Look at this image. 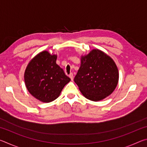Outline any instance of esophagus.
Returning a JSON list of instances; mask_svg holds the SVG:
<instances>
[{
    "label": "esophagus",
    "instance_id": "obj_1",
    "mask_svg": "<svg viewBox=\"0 0 147 147\" xmlns=\"http://www.w3.org/2000/svg\"><path fill=\"white\" fill-rule=\"evenodd\" d=\"M69 77H70L71 80H73V73H71L70 74H69Z\"/></svg>",
    "mask_w": 147,
    "mask_h": 147
}]
</instances>
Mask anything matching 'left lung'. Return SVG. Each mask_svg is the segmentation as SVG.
<instances>
[{
    "mask_svg": "<svg viewBox=\"0 0 147 147\" xmlns=\"http://www.w3.org/2000/svg\"><path fill=\"white\" fill-rule=\"evenodd\" d=\"M83 95L98 101L109 96L118 84L119 72L110 57L94 49L81 59V65L74 79Z\"/></svg>",
    "mask_w": 147,
    "mask_h": 147,
    "instance_id": "8db88e82",
    "label": "left lung"
}]
</instances>
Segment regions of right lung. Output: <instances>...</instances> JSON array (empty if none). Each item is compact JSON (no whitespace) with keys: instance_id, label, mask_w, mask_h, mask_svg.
Instances as JSON below:
<instances>
[{"instance_id":"right-lung-1","label":"right lung","mask_w":147,"mask_h":147,"mask_svg":"<svg viewBox=\"0 0 147 147\" xmlns=\"http://www.w3.org/2000/svg\"><path fill=\"white\" fill-rule=\"evenodd\" d=\"M57 56L43 51L30 61L24 73V82L32 96L43 102L58 97L64 86L70 82L63 69L56 64Z\"/></svg>"}]
</instances>
